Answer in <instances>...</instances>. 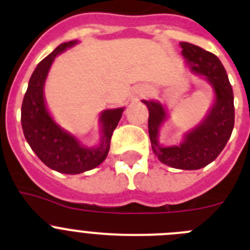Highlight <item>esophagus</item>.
I'll list each match as a JSON object with an SVG mask.
<instances>
[{
  "instance_id": "obj_1",
  "label": "esophagus",
  "mask_w": 250,
  "mask_h": 250,
  "mask_svg": "<svg viewBox=\"0 0 250 250\" xmlns=\"http://www.w3.org/2000/svg\"><path fill=\"white\" fill-rule=\"evenodd\" d=\"M147 92H149V90H147L146 87H140V89L138 90V95H139V96H143V95L147 94Z\"/></svg>"
}]
</instances>
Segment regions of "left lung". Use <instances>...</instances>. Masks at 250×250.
<instances>
[{
  "label": "left lung",
  "instance_id": "1",
  "mask_svg": "<svg viewBox=\"0 0 250 250\" xmlns=\"http://www.w3.org/2000/svg\"><path fill=\"white\" fill-rule=\"evenodd\" d=\"M180 46L191 70L204 76L215 91L216 100L207 119L185 136L184 143L178 146L161 147L158 132L165 120V110L155 101L144 104L149 109L151 147L159 160L176 169L196 170L215 160L228 143L234 127V96L227 71L215 55L193 43L182 42Z\"/></svg>",
  "mask_w": 250,
  "mask_h": 250
}]
</instances>
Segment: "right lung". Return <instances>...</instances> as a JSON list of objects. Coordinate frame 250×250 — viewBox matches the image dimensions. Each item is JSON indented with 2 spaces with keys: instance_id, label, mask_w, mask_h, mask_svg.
Instances as JSON below:
<instances>
[{
  "instance_id": "1",
  "label": "right lung",
  "mask_w": 250,
  "mask_h": 250,
  "mask_svg": "<svg viewBox=\"0 0 250 250\" xmlns=\"http://www.w3.org/2000/svg\"><path fill=\"white\" fill-rule=\"evenodd\" d=\"M75 43V41L61 43L35 68L28 81L27 91L22 101L21 124L23 135L31 149L43 164L63 174H80L100 165L107 156L110 140L118 126L124 109L105 110L101 114L103 139L100 146L87 149L57 126L48 115L43 100V83L55 57Z\"/></svg>"
}]
</instances>
